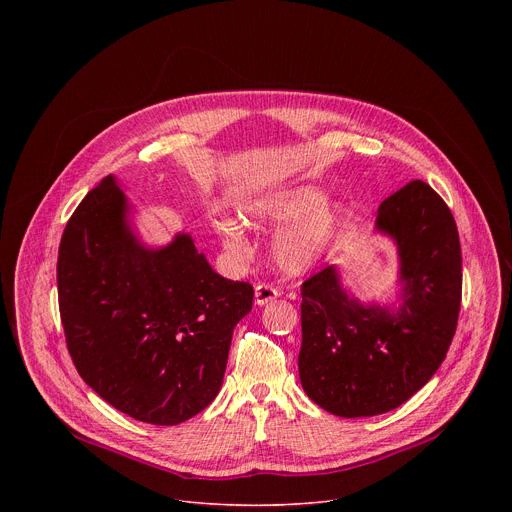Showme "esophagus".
Listing matches in <instances>:
<instances>
[{
	"label": "esophagus",
	"mask_w": 512,
	"mask_h": 512,
	"mask_svg": "<svg viewBox=\"0 0 512 512\" xmlns=\"http://www.w3.org/2000/svg\"><path fill=\"white\" fill-rule=\"evenodd\" d=\"M277 296H279V291L273 285H269V283L255 285V304L257 306H265V304L273 302Z\"/></svg>",
	"instance_id": "obj_1"
}]
</instances>
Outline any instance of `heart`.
<instances>
[{
  "instance_id": "b5f03b06",
  "label": "heart",
  "mask_w": 512,
  "mask_h": 512,
  "mask_svg": "<svg viewBox=\"0 0 512 512\" xmlns=\"http://www.w3.org/2000/svg\"><path fill=\"white\" fill-rule=\"evenodd\" d=\"M324 190L316 186H294L251 196L243 204L245 221L249 227H281L289 225L275 241L277 263L300 273L310 269L330 247L340 227V208L324 200ZM216 233L223 245L235 255H247L251 249L245 227L235 218H225L216 225Z\"/></svg>"
}]
</instances>
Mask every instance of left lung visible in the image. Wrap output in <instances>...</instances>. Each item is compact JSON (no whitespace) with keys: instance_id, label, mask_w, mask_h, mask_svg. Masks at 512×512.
I'll return each instance as SVG.
<instances>
[{"instance_id":"1","label":"left lung","mask_w":512,"mask_h":512,"mask_svg":"<svg viewBox=\"0 0 512 512\" xmlns=\"http://www.w3.org/2000/svg\"><path fill=\"white\" fill-rule=\"evenodd\" d=\"M375 231L399 257L395 304H364L328 265L302 285L300 381L338 417H373L403 405L440 369L462 300L456 221L425 182L413 180L377 212Z\"/></svg>"}]
</instances>
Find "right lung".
<instances>
[{
    "mask_svg": "<svg viewBox=\"0 0 512 512\" xmlns=\"http://www.w3.org/2000/svg\"><path fill=\"white\" fill-rule=\"evenodd\" d=\"M115 176L72 212L58 249V306L83 381L121 413L178 425L221 391L253 287L218 275L188 233L141 243Z\"/></svg>",
    "mask_w": 512,
    "mask_h": 512,
    "instance_id": "right-lung-1",
    "label": "right lung"
}]
</instances>
